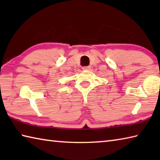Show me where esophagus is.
<instances>
[{
  "instance_id": "obj_1",
  "label": "esophagus",
  "mask_w": 160,
  "mask_h": 160,
  "mask_svg": "<svg viewBox=\"0 0 160 160\" xmlns=\"http://www.w3.org/2000/svg\"><path fill=\"white\" fill-rule=\"evenodd\" d=\"M82 68V70H89L90 68V66H84Z\"/></svg>"
}]
</instances>
